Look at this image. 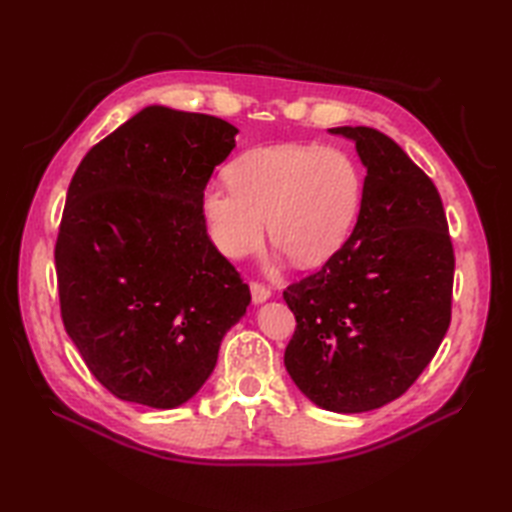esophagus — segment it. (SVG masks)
I'll return each mask as SVG.
<instances>
[{
  "mask_svg": "<svg viewBox=\"0 0 512 512\" xmlns=\"http://www.w3.org/2000/svg\"><path fill=\"white\" fill-rule=\"evenodd\" d=\"M250 295H253L255 303H264L270 295H273V290L264 284H259V281H250Z\"/></svg>",
  "mask_w": 512,
  "mask_h": 512,
  "instance_id": "1",
  "label": "esophagus"
}]
</instances>
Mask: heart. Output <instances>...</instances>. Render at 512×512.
<instances>
[{
  "label": "heart",
  "instance_id": "heart-1",
  "mask_svg": "<svg viewBox=\"0 0 512 512\" xmlns=\"http://www.w3.org/2000/svg\"><path fill=\"white\" fill-rule=\"evenodd\" d=\"M209 184L202 217L226 257H244L268 237L299 266H319L350 237L363 204V171L339 147L281 143L250 149Z\"/></svg>",
  "mask_w": 512,
  "mask_h": 512
}]
</instances>
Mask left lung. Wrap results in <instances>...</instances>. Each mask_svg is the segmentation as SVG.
<instances>
[{"label":"left lung","mask_w":512,"mask_h":512,"mask_svg":"<svg viewBox=\"0 0 512 512\" xmlns=\"http://www.w3.org/2000/svg\"><path fill=\"white\" fill-rule=\"evenodd\" d=\"M367 169L347 242L284 290L297 319L284 363L314 405L361 413L400 398L451 323L455 255L436 184L372 127H336Z\"/></svg>","instance_id":"left-lung-1"}]
</instances>
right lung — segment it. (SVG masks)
Here are the masks:
<instances>
[{
    "instance_id": "right-lung-1",
    "label": "right lung",
    "mask_w": 512,
    "mask_h": 512,
    "mask_svg": "<svg viewBox=\"0 0 512 512\" xmlns=\"http://www.w3.org/2000/svg\"><path fill=\"white\" fill-rule=\"evenodd\" d=\"M237 129L151 105L76 167L54 244L65 332L116 398L171 409L211 376L250 303L202 217Z\"/></svg>"
}]
</instances>
